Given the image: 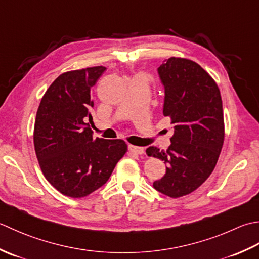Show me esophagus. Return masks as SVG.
Returning <instances> with one entry per match:
<instances>
[{
	"instance_id": "obj_1",
	"label": "esophagus",
	"mask_w": 259,
	"mask_h": 259,
	"mask_svg": "<svg viewBox=\"0 0 259 259\" xmlns=\"http://www.w3.org/2000/svg\"><path fill=\"white\" fill-rule=\"evenodd\" d=\"M128 150H130V152L134 153V154H137V155H142L144 153L143 147H139L135 145H128Z\"/></svg>"
}]
</instances>
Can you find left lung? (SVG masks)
<instances>
[{"instance_id":"left-lung-1","label":"left lung","mask_w":259,"mask_h":259,"mask_svg":"<svg viewBox=\"0 0 259 259\" xmlns=\"http://www.w3.org/2000/svg\"><path fill=\"white\" fill-rule=\"evenodd\" d=\"M157 71L165 89L163 115L174 134L166 151L150 146L146 154L167 165L154 189L180 198L201 186L217 164L225 140L223 100L213 78L192 60L171 57Z\"/></svg>"}]
</instances>
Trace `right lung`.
Returning <instances> with one entry per match:
<instances>
[{
    "instance_id": "add662e5",
    "label": "right lung",
    "mask_w": 259,
    "mask_h": 259,
    "mask_svg": "<svg viewBox=\"0 0 259 259\" xmlns=\"http://www.w3.org/2000/svg\"><path fill=\"white\" fill-rule=\"evenodd\" d=\"M106 68L63 72L51 83L36 112L33 143L45 178L60 193L83 198L105 183L127 152L123 140L93 137L91 89Z\"/></svg>"
}]
</instances>
